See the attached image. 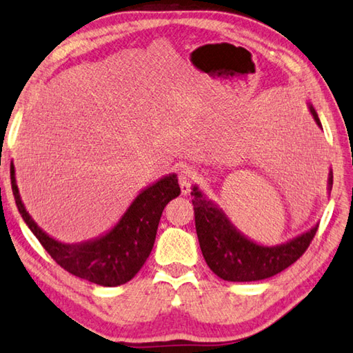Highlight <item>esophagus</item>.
Segmentation results:
<instances>
[{
  "label": "esophagus",
  "mask_w": 353,
  "mask_h": 353,
  "mask_svg": "<svg viewBox=\"0 0 353 353\" xmlns=\"http://www.w3.org/2000/svg\"><path fill=\"white\" fill-rule=\"evenodd\" d=\"M194 181H196L194 170L183 168V170H181V172H179V185H181V191H182L183 196L190 194L191 185Z\"/></svg>",
  "instance_id": "esophagus-1"
}]
</instances>
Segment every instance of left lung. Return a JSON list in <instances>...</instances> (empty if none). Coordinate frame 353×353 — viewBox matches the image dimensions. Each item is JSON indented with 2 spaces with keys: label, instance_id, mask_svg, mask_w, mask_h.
I'll return each mask as SVG.
<instances>
[{
  "label": "left lung",
  "instance_id": "left-lung-1",
  "mask_svg": "<svg viewBox=\"0 0 353 353\" xmlns=\"http://www.w3.org/2000/svg\"><path fill=\"white\" fill-rule=\"evenodd\" d=\"M307 107L316 125L323 130L312 103H307ZM332 183L334 174L330 170L327 177L329 194ZM191 196L194 205L196 231L203 259L211 271L226 281H257L285 271L307 250L319 230V225H314L309 231L285 243L266 246L239 231L226 212L206 197L197 185L192 186Z\"/></svg>",
  "mask_w": 353,
  "mask_h": 353
}]
</instances>
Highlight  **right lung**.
<instances>
[{"instance_id":"add662e5","label":"right lung","mask_w":353,"mask_h":353,"mask_svg":"<svg viewBox=\"0 0 353 353\" xmlns=\"http://www.w3.org/2000/svg\"><path fill=\"white\" fill-rule=\"evenodd\" d=\"M10 179L21 217L52 259L76 277L105 288L121 286L141 271L153 250L163 208L181 194L177 174L171 172L139 191L117 223L107 232L79 243H64L41 230L27 212L19 196L13 163Z\"/></svg>"}]
</instances>
